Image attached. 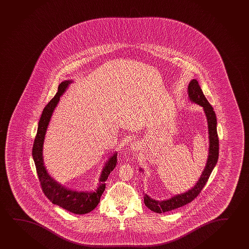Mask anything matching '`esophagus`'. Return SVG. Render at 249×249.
Returning a JSON list of instances; mask_svg holds the SVG:
<instances>
[{"instance_id":"esophagus-1","label":"esophagus","mask_w":249,"mask_h":249,"mask_svg":"<svg viewBox=\"0 0 249 249\" xmlns=\"http://www.w3.org/2000/svg\"><path fill=\"white\" fill-rule=\"evenodd\" d=\"M130 149L133 152H137L141 149V144L137 141H134L130 145Z\"/></svg>"}]
</instances>
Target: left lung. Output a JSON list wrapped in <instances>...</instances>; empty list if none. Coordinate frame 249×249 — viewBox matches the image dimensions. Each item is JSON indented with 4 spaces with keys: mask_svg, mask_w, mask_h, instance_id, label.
<instances>
[{
    "mask_svg": "<svg viewBox=\"0 0 249 249\" xmlns=\"http://www.w3.org/2000/svg\"><path fill=\"white\" fill-rule=\"evenodd\" d=\"M188 99L189 101L195 105L201 106L204 112L206 114L207 124H208V134H209V153L206 161L205 169L202 171L201 176L198 178L197 182L188 191L184 192L181 194L175 195L171 198H166L162 200H157L151 198L149 195L144 194V205L148 209L157 213H167L173 210L180 208L181 206L187 205L188 203L193 201L199 193L201 192L202 188L206 185V181L209 179L213 169L215 168L218 153H219V141L216 131V113L213 110L212 105L206 99L205 95L202 91L201 88L198 85L196 79H193L188 87ZM140 171L144 173V170L140 169Z\"/></svg>",
    "mask_w": 249,
    "mask_h": 249,
    "instance_id": "left-lung-1",
    "label": "left lung"
}]
</instances>
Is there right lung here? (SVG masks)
<instances>
[{"label":"right lung","instance_id":"1","mask_svg":"<svg viewBox=\"0 0 249 249\" xmlns=\"http://www.w3.org/2000/svg\"><path fill=\"white\" fill-rule=\"evenodd\" d=\"M73 82L72 79L62 81L59 87L58 91L45 108L40 117L37 126L36 138L33 148V157L40 183L42 186L44 195L54 205L61 206V208L74 214H87L93 211L100 201L103 193L105 190V180L108 175L115 169L117 162V152H114L108 156L105 162V166L99 177L98 187L90 191H77L68 188L61 185L48 172L43 162V143L47 132L48 126L54 109L60 101L61 96L68 90L69 85Z\"/></svg>","mask_w":249,"mask_h":249}]
</instances>
